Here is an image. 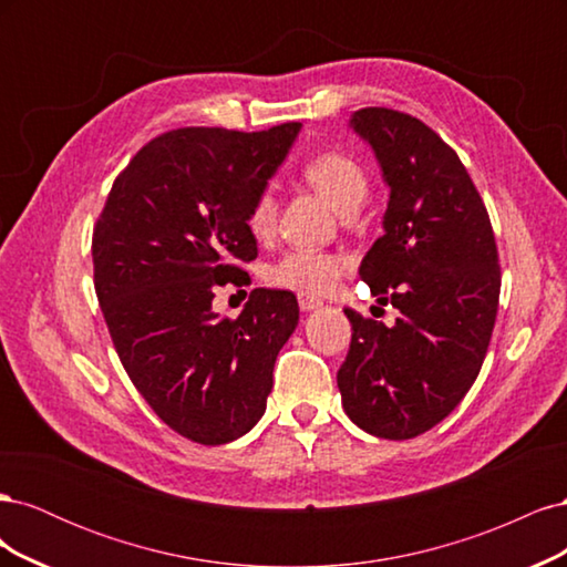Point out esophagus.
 <instances>
[{"instance_id": "esophagus-1", "label": "esophagus", "mask_w": 567, "mask_h": 567, "mask_svg": "<svg viewBox=\"0 0 567 567\" xmlns=\"http://www.w3.org/2000/svg\"><path fill=\"white\" fill-rule=\"evenodd\" d=\"M298 305H300V310L302 312H312V310H317V307H321L323 302L321 300H317V298H310V296H298Z\"/></svg>"}]
</instances>
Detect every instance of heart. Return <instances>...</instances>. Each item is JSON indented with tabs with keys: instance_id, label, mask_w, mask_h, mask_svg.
I'll return each mask as SVG.
<instances>
[{
	"instance_id": "heart-1",
	"label": "heart",
	"mask_w": 567,
	"mask_h": 567,
	"mask_svg": "<svg viewBox=\"0 0 567 567\" xmlns=\"http://www.w3.org/2000/svg\"><path fill=\"white\" fill-rule=\"evenodd\" d=\"M302 177L315 192L340 215L354 213L364 203L369 192V179L364 167L348 153L323 151L302 165ZM277 196L265 188L255 196L248 210V229L257 238L271 236L277 227ZM348 260L336 252L296 248L284 252L277 262L265 271V279L286 290H296L302 296H326L336 288L340 274L346 271Z\"/></svg>"
}]
</instances>
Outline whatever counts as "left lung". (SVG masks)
Instances as JSON below:
<instances>
[{"instance_id": "8db88e82", "label": "left lung", "mask_w": 567, "mask_h": 567, "mask_svg": "<svg viewBox=\"0 0 567 567\" xmlns=\"http://www.w3.org/2000/svg\"><path fill=\"white\" fill-rule=\"evenodd\" d=\"M350 125L390 186L383 236L359 277L400 317L385 326L346 310L352 342L338 388L362 431L409 440L450 416L477 379L499 307V252L471 175L431 127L375 106Z\"/></svg>"}]
</instances>
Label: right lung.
<instances>
[{
  "mask_svg": "<svg viewBox=\"0 0 567 567\" xmlns=\"http://www.w3.org/2000/svg\"><path fill=\"white\" fill-rule=\"evenodd\" d=\"M300 127L165 132L115 177L96 219L94 288L115 352L158 419L192 442L227 444L260 421L298 326L290 290L255 288L229 319L213 312V288L257 257L248 210Z\"/></svg>",
  "mask_w": 567,
  "mask_h": 567,
  "instance_id": "obj_1",
  "label": "right lung"
}]
</instances>
